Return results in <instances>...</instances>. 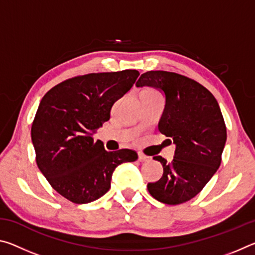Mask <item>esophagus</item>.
<instances>
[{
	"instance_id": "34e87169",
	"label": "esophagus",
	"mask_w": 255,
	"mask_h": 255,
	"mask_svg": "<svg viewBox=\"0 0 255 255\" xmlns=\"http://www.w3.org/2000/svg\"><path fill=\"white\" fill-rule=\"evenodd\" d=\"M138 161L139 162H147V161H149V157H147V156H145L144 154H141V153H139L138 154Z\"/></svg>"
}]
</instances>
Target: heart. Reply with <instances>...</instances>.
Instances as JSON below:
<instances>
[{
	"instance_id": "b5f03b06",
	"label": "heart",
	"mask_w": 255,
	"mask_h": 255,
	"mask_svg": "<svg viewBox=\"0 0 255 255\" xmlns=\"http://www.w3.org/2000/svg\"><path fill=\"white\" fill-rule=\"evenodd\" d=\"M146 91H148V92H154V91H150V90H146Z\"/></svg>"
}]
</instances>
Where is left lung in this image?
<instances>
[{"mask_svg":"<svg viewBox=\"0 0 255 255\" xmlns=\"http://www.w3.org/2000/svg\"><path fill=\"white\" fill-rule=\"evenodd\" d=\"M136 86H149L164 94L158 130L175 144L171 163L153 157L161 162L163 175L147 184L148 192L163 204H182L196 197L221 165L227 137L221 108L205 86L176 73L146 72Z\"/></svg>","mask_w":255,"mask_h":255,"instance_id":"obj_1","label":"left lung"}]
</instances>
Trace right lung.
Here are the masks:
<instances>
[{"label":"right lung","instance_id":"right-lung-1","mask_svg":"<svg viewBox=\"0 0 255 255\" xmlns=\"http://www.w3.org/2000/svg\"><path fill=\"white\" fill-rule=\"evenodd\" d=\"M139 72L92 73L66 80L41 99L31 126L37 165L59 195L89 204L110 189L116 167L135 162V150L108 152L92 135L110 119L114 103L131 89Z\"/></svg>","mask_w":255,"mask_h":255}]
</instances>
